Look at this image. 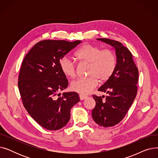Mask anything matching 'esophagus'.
Returning a JSON list of instances; mask_svg holds the SVG:
<instances>
[{
  "mask_svg": "<svg viewBox=\"0 0 158 158\" xmlns=\"http://www.w3.org/2000/svg\"><path fill=\"white\" fill-rule=\"evenodd\" d=\"M88 97L86 96V95H79V98H80V99L81 101H82V100H85V98H86Z\"/></svg>",
  "mask_w": 158,
  "mask_h": 158,
  "instance_id": "esophagus-1",
  "label": "esophagus"
}]
</instances>
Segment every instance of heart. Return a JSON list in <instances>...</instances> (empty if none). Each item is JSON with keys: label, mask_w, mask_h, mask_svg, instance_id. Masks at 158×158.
<instances>
[{"label": "heart", "mask_w": 158, "mask_h": 158, "mask_svg": "<svg viewBox=\"0 0 158 158\" xmlns=\"http://www.w3.org/2000/svg\"><path fill=\"white\" fill-rule=\"evenodd\" d=\"M75 56L78 60L89 64V76L78 78L70 85L72 90L81 94H87L97 86V78L101 81L110 79L117 66V57L112 51L102 50L93 45L86 44L82 46L75 53ZM60 66L66 77L72 78L76 75V64L71 57L63 56L60 60Z\"/></svg>", "instance_id": "1"}]
</instances>
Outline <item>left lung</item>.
<instances>
[{
    "mask_svg": "<svg viewBox=\"0 0 158 158\" xmlns=\"http://www.w3.org/2000/svg\"><path fill=\"white\" fill-rule=\"evenodd\" d=\"M97 40L113 47L117 56V63L114 73L98 89L107 95H93L96 102L92 113L93 119L98 125L108 127L118 124L133 102L137 94L138 70L131 52L121 43L107 38Z\"/></svg>",
    "mask_w": 158,
    "mask_h": 158,
    "instance_id": "left-lung-1",
    "label": "left lung"
}]
</instances>
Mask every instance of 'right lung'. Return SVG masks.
<instances>
[{"instance_id":"1","label":"right lung","mask_w":158,"mask_h":158,"mask_svg":"<svg viewBox=\"0 0 158 158\" xmlns=\"http://www.w3.org/2000/svg\"><path fill=\"white\" fill-rule=\"evenodd\" d=\"M81 42L41 41L23 60L18 82L23 104L31 117L46 129L56 131L65 126L71 108L80 100L76 92H64L61 97L57 92L69 85L60 69V60Z\"/></svg>"}]
</instances>
